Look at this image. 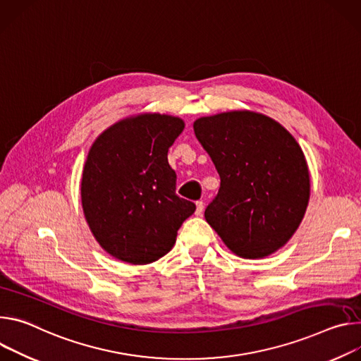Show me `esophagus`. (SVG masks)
I'll return each instance as SVG.
<instances>
[{
  "mask_svg": "<svg viewBox=\"0 0 361 361\" xmlns=\"http://www.w3.org/2000/svg\"><path fill=\"white\" fill-rule=\"evenodd\" d=\"M202 212H204V202L199 201V202H196V211H195V214H196L197 216H201Z\"/></svg>",
  "mask_w": 361,
  "mask_h": 361,
  "instance_id": "1",
  "label": "esophagus"
}]
</instances>
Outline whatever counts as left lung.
<instances>
[{
  "label": "left lung",
  "mask_w": 361,
  "mask_h": 361,
  "mask_svg": "<svg viewBox=\"0 0 361 361\" xmlns=\"http://www.w3.org/2000/svg\"><path fill=\"white\" fill-rule=\"evenodd\" d=\"M193 130L211 156L221 188L207 222L235 255L258 259L283 248L310 201L304 152L276 120L251 110L199 117Z\"/></svg>",
  "instance_id": "left-lung-1"
}]
</instances>
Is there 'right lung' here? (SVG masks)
Masks as SVG:
<instances>
[{
	"label": "right lung",
	"mask_w": 361,
	"mask_h": 361,
	"mask_svg": "<svg viewBox=\"0 0 361 361\" xmlns=\"http://www.w3.org/2000/svg\"><path fill=\"white\" fill-rule=\"evenodd\" d=\"M180 117L139 113L109 126L83 168L82 207L99 245L113 258L146 265L166 255L196 209L175 193L168 150L183 132Z\"/></svg>",
	"instance_id": "1"
}]
</instances>
